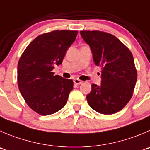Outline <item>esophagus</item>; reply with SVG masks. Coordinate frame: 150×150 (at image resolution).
I'll use <instances>...</instances> for the list:
<instances>
[{
	"instance_id": "esophagus-1",
	"label": "esophagus",
	"mask_w": 150,
	"mask_h": 150,
	"mask_svg": "<svg viewBox=\"0 0 150 150\" xmlns=\"http://www.w3.org/2000/svg\"><path fill=\"white\" fill-rule=\"evenodd\" d=\"M74 82L75 85H80V84L82 83V81H81L80 79H74Z\"/></svg>"
}]
</instances>
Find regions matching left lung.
<instances>
[{
    "instance_id": "left-lung-1",
    "label": "left lung",
    "mask_w": 150,
    "mask_h": 150,
    "mask_svg": "<svg viewBox=\"0 0 150 150\" xmlns=\"http://www.w3.org/2000/svg\"><path fill=\"white\" fill-rule=\"evenodd\" d=\"M90 45L94 63L101 68V85L93 84L86 96L88 105L105 115L123 109L133 94L137 70L129 48L111 34L101 31H81Z\"/></svg>"
}]
</instances>
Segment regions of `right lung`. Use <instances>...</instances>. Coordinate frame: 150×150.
<instances>
[{
    "instance_id": "right-lung-1",
    "label": "right lung",
    "mask_w": 150,
    "mask_h": 150,
    "mask_svg": "<svg viewBox=\"0 0 150 150\" xmlns=\"http://www.w3.org/2000/svg\"><path fill=\"white\" fill-rule=\"evenodd\" d=\"M78 31L55 30L42 34L30 42L18 64L20 92L31 110L42 115L57 112L66 104L73 90L72 79L52 72L62 63Z\"/></svg>"
}]
</instances>
